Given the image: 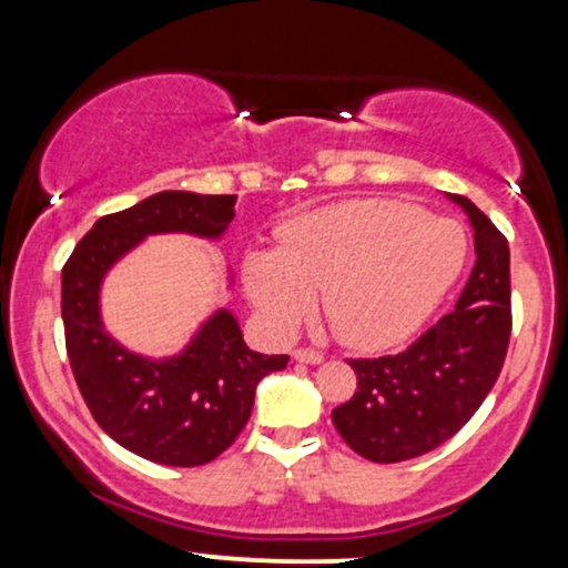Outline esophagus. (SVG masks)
<instances>
[{"mask_svg": "<svg viewBox=\"0 0 568 568\" xmlns=\"http://www.w3.org/2000/svg\"><path fill=\"white\" fill-rule=\"evenodd\" d=\"M293 361H298V363H310V366H317V363H323V352L310 349V347H302V349L293 352Z\"/></svg>", "mask_w": 568, "mask_h": 568, "instance_id": "esophagus-1", "label": "esophagus"}]
</instances>
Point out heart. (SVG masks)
I'll return each mask as SVG.
<instances>
[{
	"label": "heart",
	"mask_w": 568,
	"mask_h": 568,
	"mask_svg": "<svg viewBox=\"0 0 568 568\" xmlns=\"http://www.w3.org/2000/svg\"><path fill=\"white\" fill-rule=\"evenodd\" d=\"M459 224L400 200H349L285 221L275 251L243 256L245 293L288 334L321 291L323 317L344 344L384 349L406 342L459 280Z\"/></svg>",
	"instance_id": "1"
}]
</instances>
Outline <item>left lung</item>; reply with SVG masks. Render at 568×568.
<instances>
[{
	"label": "left lung",
	"instance_id": "obj_1",
	"mask_svg": "<svg viewBox=\"0 0 568 568\" xmlns=\"http://www.w3.org/2000/svg\"><path fill=\"white\" fill-rule=\"evenodd\" d=\"M473 224L475 266L456 310L408 349L349 361L357 389L331 410L344 443L379 465L414 459L454 438L499 379L510 344V247L484 211L448 194Z\"/></svg>",
	"mask_w": 568,
	"mask_h": 568
}]
</instances>
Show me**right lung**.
Masks as SVG:
<instances>
[{
  "label": "right lung",
  "mask_w": 568,
  "mask_h": 568,
  "mask_svg": "<svg viewBox=\"0 0 568 568\" xmlns=\"http://www.w3.org/2000/svg\"><path fill=\"white\" fill-rule=\"evenodd\" d=\"M237 194L160 192L98 219L61 275V315L77 387L98 427L128 452L171 467L213 462L251 419L256 384L288 355L247 349L230 310H219L184 352L152 361L114 342L101 323L103 275L149 234L216 240L234 219Z\"/></svg>",
  "instance_id": "obj_1"
}]
</instances>
